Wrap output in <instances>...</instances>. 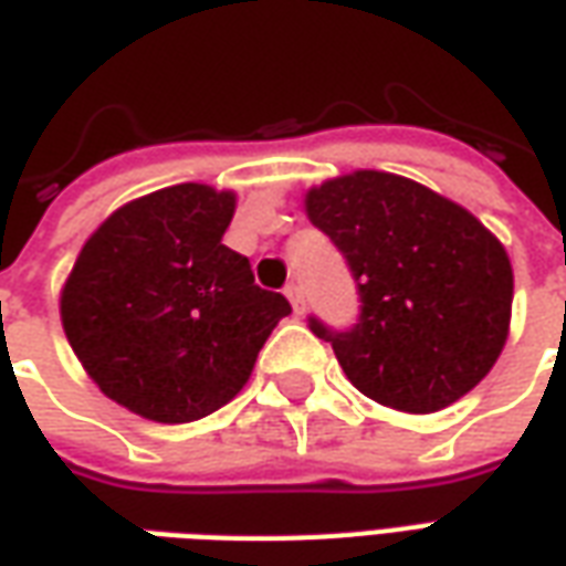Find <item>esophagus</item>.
<instances>
[{"mask_svg":"<svg viewBox=\"0 0 566 566\" xmlns=\"http://www.w3.org/2000/svg\"><path fill=\"white\" fill-rule=\"evenodd\" d=\"M284 296L291 300L294 312H303V287H300V284H296V282L284 284Z\"/></svg>","mask_w":566,"mask_h":566,"instance_id":"obj_1","label":"esophagus"}]
</instances>
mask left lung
<instances>
[{"label":"left lung","instance_id":"1","mask_svg":"<svg viewBox=\"0 0 566 566\" xmlns=\"http://www.w3.org/2000/svg\"><path fill=\"white\" fill-rule=\"evenodd\" d=\"M306 214L357 282V324L308 318L357 391L424 416L485 379L510 333L512 266L470 211L403 175L360 169L312 187Z\"/></svg>","mask_w":566,"mask_h":566}]
</instances>
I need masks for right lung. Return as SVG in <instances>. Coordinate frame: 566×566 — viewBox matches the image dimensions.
<instances>
[{"label":"right lung","mask_w":566,"mask_h":566,"mask_svg":"<svg viewBox=\"0 0 566 566\" xmlns=\"http://www.w3.org/2000/svg\"><path fill=\"white\" fill-rule=\"evenodd\" d=\"M230 190L175 185L133 199L84 242L60 318L99 391L160 424L230 403L291 303L221 242Z\"/></svg>","instance_id":"1"}]
</instances>
